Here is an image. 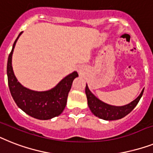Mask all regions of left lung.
<instances>
[{"label":"left lung","instance_id":"left-lung-1","mask_svg":"<svg viewBox=\"0 0 153 153\" xmlns=\"http://www.w3.org/2000/svg\"><path fill=\"white\" fill-rule=\"evenodd\" d=\"M144 89H142L141 94H139V96L135 100L127 105H123V106H115V105H111L103 102L102 100L98 99L89 90L87 84L85 86V94H86V97H87L88 106L92 113L100 119L110 121V120H120L122 118L125 117L126 115H128L139 102V100L143 94Z\"/></svg>","mask_w":153,"mask_h":153}]
</instances>
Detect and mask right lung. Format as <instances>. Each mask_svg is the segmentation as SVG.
Listing matches in <instances>:
<instances>
[{
	"instance_id": "obj_1",
	"label": "right lung",
	"mask_w": 153,
	"mask_h": 153,
	"mask_svg": "<svg viewBox=\"0 0 153 153\" xmlns=\"http://www.w3.org/2000/svg\"><path fill=\"white\" fill-rule=\"evenodd\" d=\"M22 33L15 41L12 52L8 56L7 75L10 93L17 106L27 115L38 120H51L60 115L64 110L73 81L79 74L74 71L64 78L56 86L46 91H35L24 87L16 79L12 65L14 48Z\"/></svg>"
}]
</instances>
